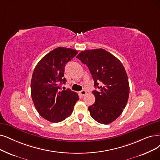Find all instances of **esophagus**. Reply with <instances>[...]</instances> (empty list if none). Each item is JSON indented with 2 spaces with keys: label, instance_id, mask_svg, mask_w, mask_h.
<instances>
[{
  "label": "esophagus",
  "instance_id": "obj_1",
  "mask_svg": "<svg viewBox=\"0 0 160 160\" xmlns=\"http://www.w3.org/2000/svg\"><path fill=\"white\" fill-rule=\"evenodd\" d=\"M86 94H87V92H86V91H85V90H82V91H80V92H79V94L81 96V97H84L85 95H86Z\"/></svg>",
  "mask_w": 160,
  "mask_h": 160
}]
</instances>
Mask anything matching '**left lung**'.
Returning a JSON list of instances; mask_svg holds the SVG:
<instances>
[{
    "instance_id": "obj_1",
    "label": "left lung",
    "mask_w": 160,
    "mask_h": 160,
    "mask_svg": "<svg viewBox=\"0 0 160 160\" xmlns=\"http://www.w3.org/2000/svg\"><path fill=\"white\" fill-rule=\"evenodd\" d=\"M76 58L88 68L95 88L100 89L92 91L95 102L88 107L91 117L102 124L112 123L123 112L129 95L128 77L122 63L102 48L81 51Z\"/></svg>"
}]
</instances>
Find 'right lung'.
Returning a JSON list of instances; mask_svg holds the SVG:
<instances>
[{
    "label": "right lung",
    "instance_id": "add662e5",
    "mask_svg": "<svg viewBox=\"0 0 160 160\" xmlns=\"http://www.w3.org/2000/svg\"><path fill=\"white\" fill-rule=\"evenodd\" d=\"M78 51L58 47L46 54L37 63L31 81V94L40 116L52 123L69 117L79 98L78 93L67 89L60 91L66 82L64 68Z\"/></svg>",
    "mask_w": 160,
    "mask_h": 160
}]
</instances>
